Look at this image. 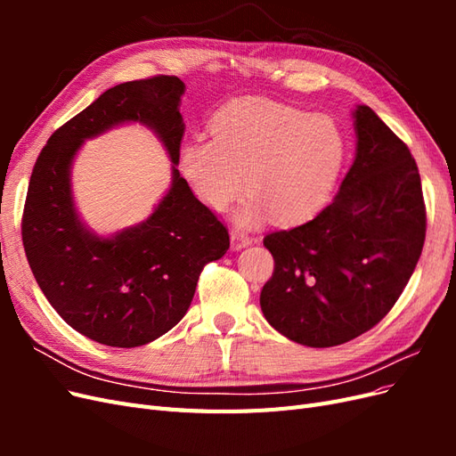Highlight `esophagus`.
Here are the masks:
<instances>
[{
  "mask_svg": "<svg viewBox=\"0 0 456 456\" xmlns=\"http://www.w3.org/2000/svg\"><path fill=\"white\" fill-rule=\"evenodd\" d=\"M230 240H232V249H236V251H240V249H243V247L253 243V238L245 236V233H241L238 230L230 232Z\"/></svg>",
  "mask_w": 456,
  "mask_h": 456,
  "instance_id": "esophagus-1",
  "label": "esophagus"
}]
</instances>
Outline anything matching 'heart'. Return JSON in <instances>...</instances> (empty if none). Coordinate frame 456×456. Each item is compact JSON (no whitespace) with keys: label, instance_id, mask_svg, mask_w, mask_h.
<instances>
[{"label":"heart","instance_id":"obj_1","mask_svg":"<svg viewBox=\"0 0 456 456\" xmlns=\"http://www.w3.org/2000/svg\"><path fill=\"white\" fill-rule=\"evenodd\" d=\"M211 136L186 142L178 165L213 211L230 209L249 190L251 201L236 215L240 226L270 215L281 224L314 216L333 194L348 154L346 134L333 118L268 101L220 110Z\"/></svg>","mask_w":456,"mask_h":456}]
</instances>
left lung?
<instances>
[{"instance_id":"1","label":"left lung","mask_w":456,"mask_h":456,"mask_svg":"<svg viewBox=\"0 0 456 456\" xmlns=\"http://www.w3.org/2000/svg\"><path fill=\"white\" fill-rule=\"evenodd\" d=\"M355 159L335 200L308 223L272 232L266 322L310 348L363 335L392 310L426 238L420 175L407 144L365 104L354 110Z\"/></svg>"}]
</instances>
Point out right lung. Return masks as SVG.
<instances>
[{
	"instance_id": "1",
	"label": "right lung",
	"mask_w": 456,
	"mask_h": 456,
	"mask_svg": "<svg viewBox=\"0 0 456 456\" xmlns=\"http://www.w3.org/2000/svg\"><path fill=\"white\" fill-rule=\"evenodd\" d=\"M184 89L176 76H154L104 91L51 134L30 176L22 243L34 278L68 325L106 346H142L171 330L188 312L203 266L230 247L226 226L176 169ZM133 120L168 150L172 188L141 225L101 239L75 211L71 163L87 138Z\"/></svg>"
}]
</instances>
